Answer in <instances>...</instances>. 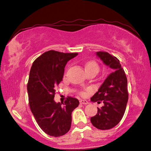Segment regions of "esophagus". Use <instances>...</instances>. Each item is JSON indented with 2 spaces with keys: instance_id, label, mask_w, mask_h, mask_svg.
Here are the masks:
<instances>
[{
  "instance_id": "esophagus-1",
  "label": "esophagus",
  "mask_w": 151,
  "mask_h": 151,
  "mask_svg": "<svg viewBox=\"0 0 151 151\" xmlns=\"http://www.w3.org/2000/svg\"><path fill=\"white\" fill-rule=\"evenodd\" d=\"M80 103L83 104H88V101L86 100H81L80 101Z\"/></svg>"
}]
</instances>
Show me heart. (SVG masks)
I'll return each mask as SVG.
<instances>
[{
	"mask_svg": "<svg viewBox=\"0 0 151 151\" xmlns=\"http://www.w3.org/2000/svg\"><path fill=\"white\" fill-rule=\"evenodd\" d=\"M86 69L87 70V72L89 71V70H96L98 73L99 70V65L95 61H89V62L86 63ZM81 95H84V93L81 92Z\"/></svg>",
	"mask_w": 151,
	"mask_h": 151,
	"instance_id": "1",
	"label": "heart"
}]
</instances>
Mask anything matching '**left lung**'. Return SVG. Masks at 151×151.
Listing matches in <instances>:
<instances>
[{"mask_svg":"<svg viewBox=\"0 0 151 151\" xmlns=\"http://www.w3.org/2000/svg\"><path fill=\"white\" fill-rule=\"evenodd\" d=\"M96 55L104 65L112 69V73L105 79L98 91L91 98V102H103L97 108V113L91 117L95 127L100 130L112 129L119 123L123 117L129 99L127 78L123 69L116 57L106 52H97Z\"/></svg>","mask_w":151,"mask_h":151,"instance_id":"obj_1","label":"left lung"}]
</instances>
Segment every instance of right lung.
<instances>
[{
	"label": "right lung",
	"instance_id": "obj_1",
	"mask_svg": "<svg viewBox=\"0 0 151 151\" xmlns=\"http://www.w3.org/2000/svg\"><path fill=\"white\" fill-rule=\"evenodd\" d=\"M77 55L49 50L38 57L31 67L27 85L30 108L40 127L50 136L60 137L68 132L72 112L78 106L75 98L68 97L64 103L54 99L67 62Z\"/></svg>",
	"mask_w": 151,
	"mask_h": 151
}]
</instances>
